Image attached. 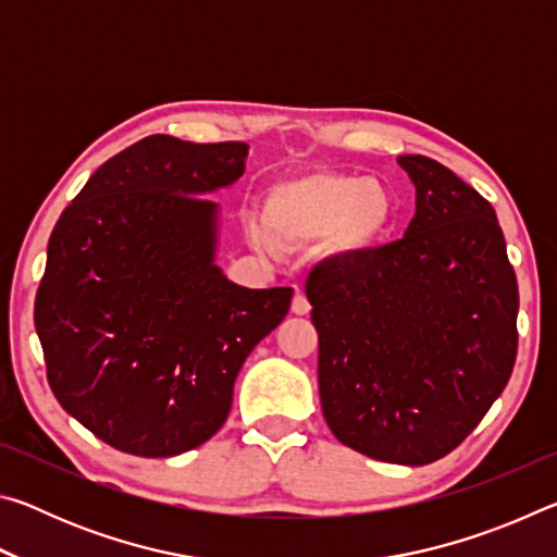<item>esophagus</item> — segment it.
<instances>
[{
    "instance_id": "obj_1",
    "label": "esophagus",
    "mask_w": 557,
    "mask_h": 557,
    "mask_svg": "<svg viewBox=\"0 0 557 557\" xmlns=\"http://www.w3.org/2000/svg\"><path fill=\"white\" fill-rule=\"evenodd\" d=\"M309 309H312L309 299L301 295V292H297L295 299H292V312H295L297 317H305V314H309Z\"/></svg>"
}]
</instances>
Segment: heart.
<instances>
[{
  "instance_id": "heart-1",
  "label": "heart",
  "mask_w": 557,
  "mask_h": 557,
  "mask_svg": "<svg viewBox=\"0 0 557 557\" xmlns=\"http://www.w3.org/2000/svg\"><path fill=\"white\" fill-rule=\"evenodd\" d=\"M265 221L282 245H301L326 235L329 248L358 256L391 231L395 199L379 178L319 169L272 186ZM256 238L262 240L260 235Z\"/></svg>"
}]
</instances>
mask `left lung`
I'll return each mask as SVG.
<instances>
[{
    "instance_id": "obj_1",
    "label": "left lung",
    "mask_w": 557,
    "mask_h": 557,
    "mask_svg": "<svg viewBox=\"0 0 557 557\" xmlns=\"http://www.w3.org/2000/svg\"><path fill=\"white\" fill-rule=\"evenodd\" d=\"M405 238L329 258L307 277L319 398L342 445L420 467L465 442L511 379L518 282L476 188L422 154Z\"/></svg>"
}]
</instances>
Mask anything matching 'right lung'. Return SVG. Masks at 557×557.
I'll return each instance as SVG.
<instances>
[{
	"label": "right lung",
	"mask_w": 557,
	"mask_h": 557,
	"mask_svg": "<svg viewBox=\"0 0 557 557\" xmlns=\"http://www.w3.org/2000/svg\"><path fill=\"white\" fill-rule=\"evenodd\" d=\"M245 143L139 139L65 206L34 301L61 408L110 447L174 457L228 418L245 358L289 312L292 287L248 289L215 268L219 206Z\"/></svg>",
	"instance_id": "add662e5"
}]
</instances>
